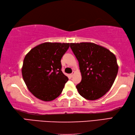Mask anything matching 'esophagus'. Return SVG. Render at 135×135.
Returning <instances> with one entry per match:
<instances>
[{
	"label": "esophagus",
	"mask_w": 135,
	"mask_h": 135,
	"mask_svg": "<svg viewBox=\"0 0 135 135\" xmlns=\"http://www.w3.org/2000/svg\"><path fill=\"white\" fill-rule=\"evenodd\" d=\"M74 72H73V73H72V74H71L70 75V76H71V77H73V75H74Z\"/></svg>",
	"instance_id": "1"
}]
</instances>
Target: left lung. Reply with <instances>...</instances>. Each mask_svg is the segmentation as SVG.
<instances>
[{"instance_id": "left-lung-1", "label": "left lung", "mask_w": 135, "mask_h": 135, "mask_svg": "<svg viewBox=\"0 0 135 135\" xmlns=\"http://www.w3.org/2000/svg\"><path fill=\"white\" fill-rule=\"evenodd\" d=\"M79 62L82 80L76 86L80 95L97 100L110 89L118 73L115 56L104 47L90 42L71 43Z\"/></svg>"}]
</instances>
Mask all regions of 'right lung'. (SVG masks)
<instances>
[{"mask_svg": "<svg viewBox=\"0 0 135 135\" xmlns=\"http://www.w3.org/2000/svg\"><path fill=\"white\" fill-rule=\"evenodd\" d=\"M69 47L67 43L45 42L32 49L25 56L22 78L36 98L49 102L61 93L68 78L61 71V59Z\"/></svg>", "mask_w": 135, "mask_h": 135, "instance_id": "right-lung-1", "label": "right lung"}]
</instances>
